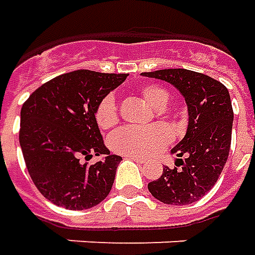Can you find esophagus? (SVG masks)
<instances>
[{"label": "esophagus", "mask_w": 255, "mask_h": 255, "mask_svg": "<svg viewBox=\"0 0 255 255\" xmlns=\"http://www.w3.org/2000/svg\"><path fill=\"white\" fill-rule=\"evenodd\" d=\"M126 158L133 160V161H136V163H144V161H146V158H143V157H137V155H126Z\"/></svg>", "instance_id": "34e87169"}]
</instances>
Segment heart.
I'll return each instance as SVG.
<instances>
[{
    "instance_id": "b5f03b06",
    "label": "heart",
    "mask_w": 255,
    "mask_h": 255,
    "mask_svg": "<svg viewBox=\"0 0 255 255\" xmlns=\"http://www.w3.org/2000/svg\"><path fill=\"white\" fill-rule=\"evenodd\" d=\"M140 94L151 107L164 108L168 101V92L153 84L143 85ZM119 114L114 95H105L95 108V121L101 129H109L118 124ZM172 140V131L168 126L155 124L146 128L125 126L109 136L112 151L124 155L147 157L163 150Z\"/></svg>"
}]
</instances>
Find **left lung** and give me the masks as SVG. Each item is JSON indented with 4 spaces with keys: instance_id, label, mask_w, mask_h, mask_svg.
Returning a JSON list of instances; mask_svg holds the SVG:
<instances>
[{
    "instance_id": "obj_1",
    "label": "left lung",
    "mask_w": 255,
    "mask_h": 255,
    "mask_svg": "<svg viewBox=\"0 0 255 255\" xmlns=\"http://www.w3.org/2000/svg\"><path fill=\"white\" fill-rule=\"evenodd\" d=\"M143 76L164 80L179 90L189 116L184 139L171 150L179 157L177 167H164L161 177L148 184V191L168 205L196 202L216 184L229 157L233 126L229 91L218 80L185 68L157 70Z\"/></svg>"
}]
</instances>
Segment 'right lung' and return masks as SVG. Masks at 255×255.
<instances>
[{"instance_id": "obj_1", "label": "right lung", "mask_w": 255, "mask_h": 255, "mask_svg": "<svg viewBox=\"0 0 255 255\" xmlns=\"http://www.w3.org/2000/svg\"><path fill=\"white\" fill-rule=\"evenodd\" d=\"M128 74L76 70L40 85L20 109L19 144L40 194L71 211L102 202L115 181L121 155L111 154L95 121V108ZM104 162L84 163L92 155Z\"/></svg>"}]
</instances>
